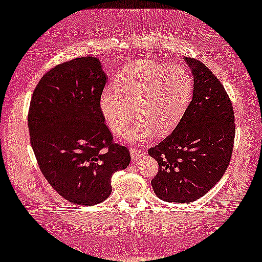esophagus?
<instances>
[{
	"label": "esophagus",
	"mask_w": 262,
	"mask_h": 262,
	"mask_svg": "<svg viewBox=\"0 0 262 262\" xmlns=\"http://www.w3.org/2000/svg\"><path fill=\"white\" fill-rule=\"evenodd\" d=\"M130 154H131V158L133 162H138L139 159L145 156V151L141 150V149H136V148H131Z\"/></svg>",
	"instance_id": "34e87169"
}]
</instances>
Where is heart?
<instances>
[{"label": "heart", "mask_w": 262, "mask_h": 262, "mask_svg": "<svg viewBox=\"0 0 262 262\" xmlns=\"http://www.w3.org/2000/svg\"><path fill=\"white\" fill-rule=\"evenodd\" d=\"M193 95V80L185 68L152 60L127 64L115 78L114 87L100 95L99 108L110 130L129 141L145 142L155 132L167 135L182 120Z\"/></svg>", "instance_id": "heart-1"}]
</instances>
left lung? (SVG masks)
<instances>
[{"instance_id": "left-lung-1", "label": "left lung", "mask_w": 262, "mask_h": 262, "mask_svg": "<svg viewBox=\"0 0 262 262\" xmlns=\"http://www.w3.org/2000/svg\"><path fill=\"white\" fill-rule=\"evenodd\" d=\"M193 76L192 100L170 135L148 150L157 161L155 194L166 202L195 201L213 188L231 161L235 124L231 99L204 63L184 56Z\"/></svg>"}]
</instances>
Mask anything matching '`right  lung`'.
I'll return each mask as SVG.
<instances>
[{
  "mask_svg": "<svg viewBox=\"0 0 262 262\" xmlns=\"http://www.w3.org/2000/svg\"><path fill=\"white\" fill-rule=\"evenodd\" d=\"M106 81L99 58H74L45 73L30 101V142L41 173L79 206L107 199L112 175L131 161L127 148L112 141L99 108Z\"/></svg>",
  "mask_w": 262,
  "mask_h": 262,
  "instance_id": "right-lung-1",
  "label": "right lung"
}]
</instances>
